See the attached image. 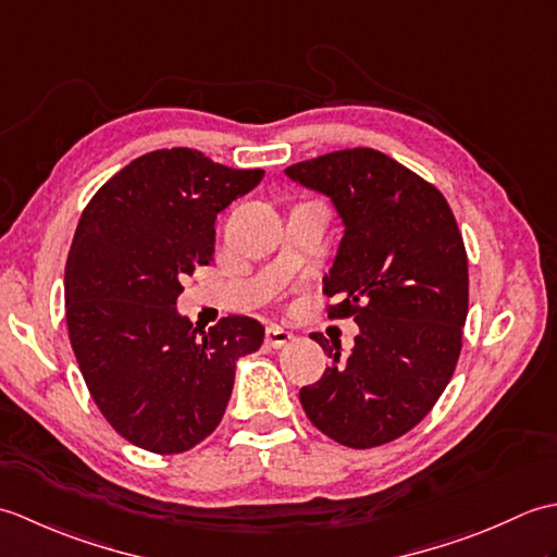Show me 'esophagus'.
<instances>
[{"label":"esophagus","instance_id":"1","mask_svg":"<svg viewBox=\"0 0 557 557\" xmlns=\"http://www.w3.org/2000/svg\"><path fill=\"white\" fill-rule=\"evenodd\" d=\"M292 339H294V335L289 333V330H285V327H280V325H268L265 327V345L272 347V349L287 347Z\"/></svg>","mask_w":557,"mask_h":557}]
</instances>
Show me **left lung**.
Segmentation results:
<instances>
[{"label": "left lung", "mask_w": 557, "mask_h": 557, "mask_svg": "<svg viewBox=\"0 0 557 557\" xmlns=\"http://www.w3.org/2000/svg\"><path fill=\"white\" fill-rule=\"evenodd\" d=\"M292 182L330 198L342 242L323 294L327 318H354L349 357L313 335L333 363L299 399L318 431L375 447L411 431L443 395L469 311L467 251L435 186L373 148L297 162Z\"/></svg>", "instance_id": "left-lung-1"}]
</instances>
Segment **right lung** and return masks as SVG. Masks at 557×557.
<instances>
[{"instance_id": "add662e5", "label": "right lung", "mask_w": 557, "mask_h": 557, "mask_svg": "<svg viewBox=\"0 0 557 557\" xmlns=\"http://www.w3.org/2000/svg\"><path fill=\"white\" fill-rule=\"evenodd\" d=\"M263 176L191 148L152 150L78 220L64 272L71 347L102 417L148 453L206 441L227 409L236 361L263 345L253 318L203 330L176 311L182 280L212 263L218 212Z\"/></svg>"}]
</instances>
